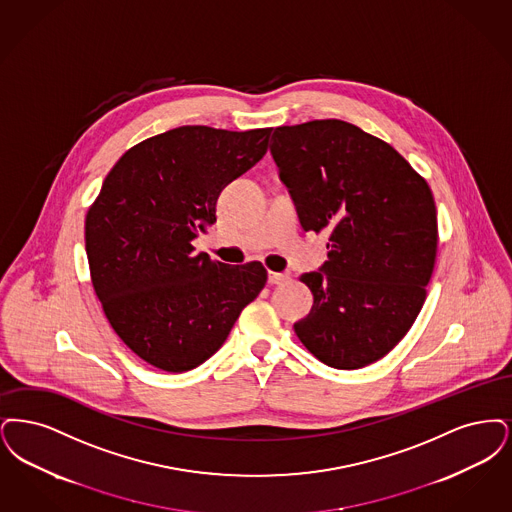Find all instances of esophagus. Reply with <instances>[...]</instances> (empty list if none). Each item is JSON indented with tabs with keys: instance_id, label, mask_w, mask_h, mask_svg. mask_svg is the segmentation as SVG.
Returning <instances> with one entry per match:
<instances>
[{
	"instance_id": "1",
	"label": "esophagus",
	"mask_w": 512,
	"mask_h": 512,
	"mask_svg": "<svg viewBox=\"0 0 512 512\" xmlns=\"http://www.w3.org/2000/svg\"><path fill=\"white\" fill-rule=\"evenodd\" d=\"M290 279V271H285V273H273V271H269V275H267V281L271 283V285H283V283H287Z\"/></svg>"
}]
</instances>
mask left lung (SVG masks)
Masks as SVG:
<instances>
[{
  "mask_svg": "<svg viewBox=\"0 0 512 512\" xmlns=\"http://www.w3.org/2000/svg\"><path fill=\"white\" fill-rule=\"evenodd\" d=\"M269 151L304 231H331L329 260L302 273L313 294L294 331L334 369H361L411 329L432 277L434 197L403 156L342 120L281 126Z\"/></svg>",
  "mask_w": 512,
  "mask_h": 512,
  "instance_id": "obj_1",
  "label": "left lung"
}]
</instances>
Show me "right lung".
I'll return each instance as SVG.
<instances>
[{"label":"right lung","instance_id":"right-lung-1","mask_svg":"<svg viewBox=\"0 0 512 512\" xmlns=\"http://www.w3.org/2000/svg\"><path fill=\"white\" fill-rule=\"evenodd\" d=\"M271 128L181 126L122 156L86 218L91 283L124 344L168 373L199 367L266 287L260 262L195 254L227 183L267 153Z\"/></svg>","mask_w":512,"mask_h":512}]
</instances>
